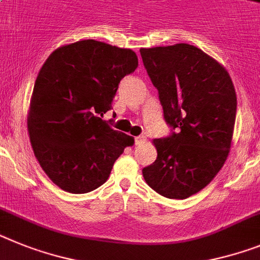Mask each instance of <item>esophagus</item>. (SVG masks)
<instances>
[{"instance_id":"1","label":"esophagus","mask_w":260,"mask_h":260,"mask_svg":"<svg viewBox=\"0 0 260 260\" xmlns=\"http://www.w3.org/2000/svg\"><path fill=\"white\" fill-rule=\"evenodd\" d=\"M145 142H146V137H145V135H139V137H137V138H135V145H137V146L143 145Z\"/></svg>"}]
</instances>
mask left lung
I'll list each match as a JSON object with an SVG mask.
<instances>
[{
    "mask_svg": "<svg viewBox=\"0 0 260 260\" xmlns=\"http://www.w3.org/2000/svg\"><path fill=\"white\" fill-rule=\"evenodd\" d=\"M141 55L159 92L164 119L176 130L154 139L156 160L142 174L161 196L188 199L205 188L228 159L236 89L225 67L192 44L141 48Z\"/></svg>",
    "mask_w": 260,
    "mask_h": 260,
    "instance_id": "obj_1",
    "label": "left lung"
}]
</instances>
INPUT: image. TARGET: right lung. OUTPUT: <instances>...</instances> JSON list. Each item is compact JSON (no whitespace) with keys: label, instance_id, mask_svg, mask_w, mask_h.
Returning a JSON list of instances; mask_svg holds the SVG:
<instances>
[{"label":"right lung","instance_id":"obj_1","mask_svg":"<svg viewBox=\"0 0 260 260\" xmlns=\"http://www.w3.org/2000/svg\"><path fill=\"white\" fill-rule=\"evenodd\" d=\"M138 67L130 48L86 39L56 48L35 80L27 115L34 155L50 180L70 193L103 185L134 138L103 117L118 84Z\"/></svg>","mask_w":260,"mask_h":260}]
</instances>
